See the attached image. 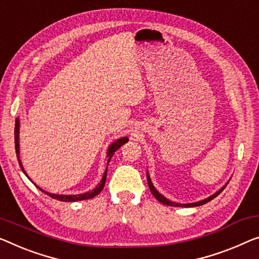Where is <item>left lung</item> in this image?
I'll use <instances>...</instances> for the list:
<instances>
[{
	"instance_id": "left-lung-1",
	"label": "left lung",
	"mask_w": 259,
	"mask_h": 259,
	"mask_svg": "<svg viewBox=\"0 0 259 259\" xmlns=\"http://www.w3.org/2000/svg\"><path fill=\"white\" fill-rule=\"evenodd\" d=\"M146 177H148V184H149V188H150V191H151V193L153 194V196L154 198H156L158 201L159 202H161V203H164V204H167V206H173V207H196V206H201V204H204V203H207V202H209L210 200H213L214 198H216V196H218L220 193H221L223 190H225L226 188V186H223L221 190L220 191H218L215 193L214 195H211V196H209V198H207V199H204V200H202V201H199V202H194V203H185V204H181V203H176V202H173V201H169V200H167L166 198H165V196H163L160 194L159 192H158L156 188L153 187V185H152V183H151V179H150V177H149V175H146Z\"/></svg>"
}]
</instances>
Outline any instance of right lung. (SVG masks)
I'll return each instance as SVG.
<instances>
[{
  "label": "right lung",
  "instance_id": "add662e5",
  "mask_svg": "<svg viewBox=\"0 0 259 259\" xmlns=\"http://www.w3.org/2000/svg\"><path fill=\"white\" fill-rule=\"evenodd\" d=\"M18 138H19V121H18V118H16V121H15V149H16V154H17V159H18L19 166H21L22 171L25 173L24 168H23V166H22L21 159H19V144H18ZM126 142H128V138L123 137V138H121V140H118L117 142H115L114 144H111L109 150H108V157H109V159H108V160H110V158L113 157L114 152L116 151V150H117L118 148H121V146H122L123 144H125ZM25 175H26V173H25ZM106 179H107V169H106L105 175H103V178H102V180H101V183H100V184L98 185V186H96V187L94 188V190L91 191V192L84 193V194H78V195H58V194H51V193L44 192V191L41 190V188H39V187H38V188H39V190H40L41 192L46 193V194H48L49 196H51V198L56 199V200H59V201L73 202V201H80V200H87V199L94 198L95 195H98L99 193L103 190V187H105V184H106Z\"/></svg>",
  "mask_w": 259,
  "mask_h": 259
}]
</instances>
